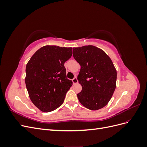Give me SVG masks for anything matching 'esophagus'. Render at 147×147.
<instances>
[{"label":"esophagus","mask_w":147,"mask_h":147,"mask_svg":"<svg viewBox=\"0 0 147 147\" xmlns=\"http://www.w3.org/2000/svg\"><path fill=\"white\" fill-rule=\"evenodd\" d=\"M72 82H73V84H76L78 83V80H77V77H74L73 79H72Z\"/></svg>","instance_id":"1"}]
</instances>
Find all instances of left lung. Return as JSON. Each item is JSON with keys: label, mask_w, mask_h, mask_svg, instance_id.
<instances>
[{"label": "left lung", "mask_w": 147, "mask_h": 147, "mask_svg": "<svg viewBox=\"0 0 147 147\" xmlns=\"http://www.w3.org/2000/svg\"><path fill=\"white\" fill-rule=\"evenodd\" d=\"M73 56L81 66L77 77L82 90L77 94L86 108H103L116 88L117 73L112 60L101 49L92 45L73 48Z\"/></svg>", "instance_id": "left-lung-1"}]
</instances>
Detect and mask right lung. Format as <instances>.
I'll return each mask as SVG.
<instances>
[{
    "label": "right lung",
    "instance_id": "right-lung-1",
    "mask_svg": "<svg viewBox=\"0 0 147 147\" xmlns=\"http://www.w3.org/2000/svg\"><path fill=\"white\" fill-rule=\"evenodd\" d=\"M72 55V48L47 45L35 52L26 65V88L31 101L42 112H51L64 102L72 85L67 78L64 63Z\"/></svg>",
    "mask_w": 147,
    "mask_h": 147
}]
</instances>
